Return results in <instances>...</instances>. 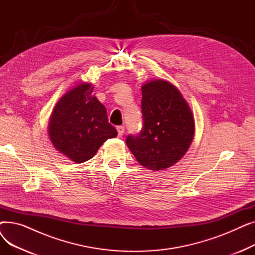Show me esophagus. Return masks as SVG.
I'll return each mask as SVG.
<instances>
[{"instance_id":"34e87169","label":"esophagus","mask_w":255,"mask_h":255,"mask_svg":"<svg viewBox=\"0 0 255 255\" xmlns=\"http://www.w3.org/2000/svg\"><path fill=\"white\" fill-rule=\"evenodd\" d=\"M117 130H118V135H119L120 137H122V135L124 134V132H125L124 126H118V127H117Z\"/></svg>"}]
</instances>
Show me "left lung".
<instances>
[{
    "label": "left lung",
    "instance_id": "1",
    "mask_svg": "<svg viewBox=\"0 0 255 255\" xmlns=\"http://www.w3.org/2000/svg\"><path fill=\"white\" fill-rule=\"evenodd\" d=\"M142 127L126 138L139 164L161 170L176 164L193 139L191 110L180 91L165 80H152L141 87Z\"/></svg>",
    "mask_w": 255,
    "mask_h": 255
}]
</instances>
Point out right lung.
I'll use <instances>...</instances> for the list:
<instances>
[{"label": "right lung", "mask_w": 255, "mask_h": 255, "mask_svg": "<svg viewBox=\"0 0 255 255\" xmlns=\"http://www.w3.org/2000/svg\"><path fill=\"white\" fill-rule=\"evenodd\" d=\"M92 84H80L59 100L49 120L48 134L55 148L72 161L93 158L109 138L118 135L106 110L93 96Z\"/></svg>", "instance_id": "1"}]
</instances>
